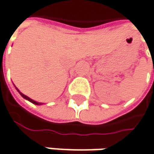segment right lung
Listing matches in <instances>:
<instances>
[{"label": "right lung", "mask_w": 154, "mask_h": 154, "mask_svg": "<svg viewBox=\"0 0 154 154\" xmlns=\"http://www.w3.org/2000/svg\"><path fill=\"white\" fill-rule=\"evenodd\" d=\"M16 90H18V92H19V93L20 94V96H21V97H24V98H25V99H26V100H28V101H29V102H31L32 103L36 104V105H39V104H42V103H38V102H36V101H33L32 99H31V98H29V97H26V95H24V94H22V93H21V92H20V90H18L17 88H16Z\"/></svg>", "instance_id": "right-lung-1"}]
</instances>
